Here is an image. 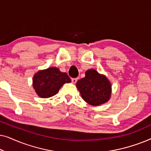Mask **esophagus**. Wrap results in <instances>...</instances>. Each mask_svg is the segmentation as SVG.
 <instances>
[{
    "instance_id": "obj_1",
    "label": "esophagus",
    "mask_w": 151,
    "mask_h": 151,
    "mask_svg": "<svg viewBox=\"0 0 151 151\" xmlns=\"http://www.w3.org/2000/svg\"><path fill=\"white\" fill-rule=\"evenodd\" d=\"M71 81H72V82H73V84H75V83H76V82L78 81V78H72L71 79Z\"/></svg>"
}]
</instances>
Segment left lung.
Segmentation results:
<instances>
[{"instance_id": "obj_1", "label": "left lung", "mask_w": 151, "mask_h": 151, "mask_svg": "<svg viewBox=\"0 0 151 151\" xmlns=\"http://www.w3.org/2000/svg\"><path fill=\"white\" fill-rule=\"evenodd\" d=\"M83 100L92 106L106 103L110 99L111 84L107 78L94 69L86 71L85 77L76 84Z\"/></svg>"}]
</instances>
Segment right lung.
Wrapping results in <instances>:
<instances>
[{
    "label": "right lung",
    "mask_w": 151,
    "mask_h": 151,
    "mask_svg": "<svg viewBox=\"0 0 151 151\" xmlns=\"http://www.w3.org/2000/svg\"><path fill=\"white\" fill-rule=\"evenodd\" d=\"M71 81L67 73L61 72L56 67H50L35 73L33 86L38 96L47 98L56 94L64 84Z\"/></svg>",
    "instance_id": "1"
}]
</instances>
